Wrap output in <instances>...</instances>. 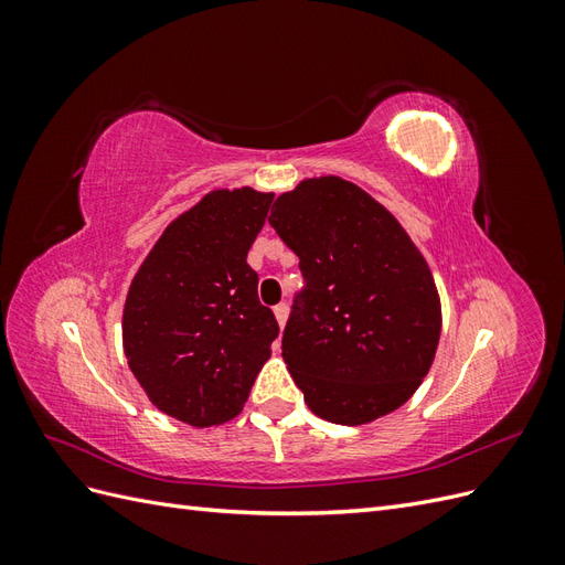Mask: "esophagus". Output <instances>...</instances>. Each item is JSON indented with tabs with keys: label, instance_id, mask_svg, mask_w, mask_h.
<instances>
[{
	"label": "esophagus",
	"instance_id": "obj_1",
	"mask_svg": "<svg viewBox=\"0 0 565 565\" xmlns=\"http://www.w3.org/2000/svg\"><path fill=\"white\" fill-rule=\"evenodd\" d=\"M287 303L282 301V303H278L276 306V309H273V313H276V320H278V324H280V328H285V320H287Z\"/></svg>",
	"mask_w": 565,
	"mask_h": 565
}]
</instances>
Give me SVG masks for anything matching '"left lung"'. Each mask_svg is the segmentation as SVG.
Here are the masks:
<instances>
[{"mask_svg":"<svg viewBox=\"0 0 565 565\" xmlns=\"http://www.w3.org/2000/svg\"><path fill=\"white\" fill-rule=\"evenodd\" d=\"M268 224L299 256L303 287L282 358L313 413L365 424L401 407L426 377L440 303L424 256L361 188L320 177L273 204Z\"/></svg>","mask_w":565,"mask_h":565,"instance_id":"1","label":"left lung"}]
</instances>
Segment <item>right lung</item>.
Instances as JSON below:
<instances>
[{
    "label": "right lung",
    "instance_id": "obj_1",
    "mask_svg": "<svg viewBox=\"0 0 565 565\" xmlns=\"http://www.w3.org/2000/svg\"><path fill=\"white\" fill-rule=\"evenodd\" d=\"M270 193L214 191L167 226L131 280L122 339L152 405L193 426L241 413L280 328L247 252Z\"/></svg>",
    "mask_w": 565,
    "mask_h": 565
}]
</instances>
